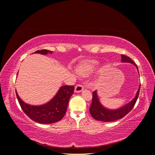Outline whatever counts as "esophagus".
I'll use <instances>...</instances> for the list:
<instances>
[{"mask_svg":"<svg viewBox=\"0 0 155 155\" xmlns=\"http://www.w3.org/2000/svg\"><path fill=\"white\" fill-rule=\"evenodd\" d=\"M84 89V87L81 85V84H78V85L75 87V92H80Z\"/></svg>","mask_w":155,"mask_h":155,"instance_id":"1","label":"esophagus"}]
</instances>
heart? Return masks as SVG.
Listing matches in <instances>:
<instances>
[{
  "label": "heart",
  "instance_id": "1",
  "mask_svg": "<svg viewBox=\"0 0 155 155\" xmlns=\"http://www.w3.org/2000/svg\"><path fill=\"white\" fill-rule=\"evenodd\" d=\"M96 63L93 61L85 62L79 65L78 71L83 75H87L91 73L96 67Z\"/></svg>",
  "mask_w": 155,
  "mask_h": 155
}]
</instances>
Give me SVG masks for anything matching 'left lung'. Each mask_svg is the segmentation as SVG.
Masks as SVG:
<instances>
[{"mask_svg": "<svg viewBox=\"0 0 155 155\" xmlns=\"http://www.w3.org/2000/svg\"><path fill=\"white\" fill-rule=\"evenodd\" d=\"M121 61L134 64L137 67V65L128 56L125 55H121ZM140 88V86L137 91V95H136L135 97L132 101L129 103L128 104H127L125 106L121 107L120 109L116 110H109L103 107L100 103L99 100H98L96 91H94L92 92V104L90 107V109H89L92 118L98 121H104V122H110V121H113L124 118L134 107L139 96Z\"/></svg>", "mask_w": 155, "mask_h": 155, "instance_id": "8db88e82", "label": "left lung"}]
</instances>
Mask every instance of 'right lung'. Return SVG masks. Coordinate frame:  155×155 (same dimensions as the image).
<instances>
[{"mask_svg": "<svg viewBox=\"0 0 155 155\" xmlns=\"http://www.w3.org/2000/svg\"><path fill=\"white\" fill-rule=\"evenodd\" d=\"M52 51L48 50H37L34 53L47 54ZM73 85H64L60 88L54 97L47 104L40 106H34L26 104L16 95L18 103L25 113L33 121L43 124L55 123L61 120L67 112L68 101L74 94Z\"/></svg>", "mask_w": 155, "mask_h": 155, "instance_id": "add662e5", "label": "right lung"}]
</instances>
